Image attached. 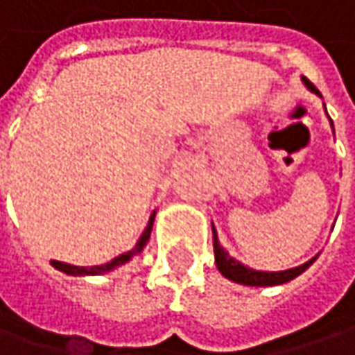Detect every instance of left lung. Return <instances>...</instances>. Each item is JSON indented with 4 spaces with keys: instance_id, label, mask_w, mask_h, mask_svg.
I'll return each instance as SVG.
<instances>
[{
    "instance_id": "left-lung-1",
    "label": "left lung",
    "mask_w": 355,
    "mask_h": 355,
    "mask_svg": "<svg viewBox=\"0 0 355 355\" xmlns=\"http://www.w3.org/2000/svg\"><path fill=\"white\" fill-rule=\"evenodd\" d=\"M306 85V89H311L313 93H317L321 97V93L315 89L313 83H309L306 79H303ZM334 128V123H331ZM213 252H215V264L219 268V272L223 274L225 278L234 280V282H240V284H245V286H274V284H282V282H288L293 278H297L299 274H303L317 260L311 258L309 262L297 266V268H291V270H280V272H262V270H252L248 266L240 264L236 258H232L221 245H219V240H217V234H215V227H213Z\"/></svg>"
}]
</instances>
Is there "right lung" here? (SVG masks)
<instances>
[{"instance_id": "obj_1", "label": "right lung", "mask_w": 355, "mask_h": 355, "mask_svg": "<svg viewBox=\"0 0 355 355\" xmlns=\"http://www.w3.org/2000/svg\"><path fill=\"white\" fill-rule=\"evenodd\" d=\"M152 223H154V213L150 215V221H148V225H146L144 234L140 236V240L138 243L130 250V252H125V254H121V256H117V258H113L112 262H107V264H101V266H91V268H85V266H73V264H67V262H58V260H52V266L56 268V270H60V272H67V274H73V276H87V274H103V272H110L113 268H117V266H121V264H125L128 260H132L142 248L146 245V242L150 240V232H152Z\"/></svg>"}]
</instances>
